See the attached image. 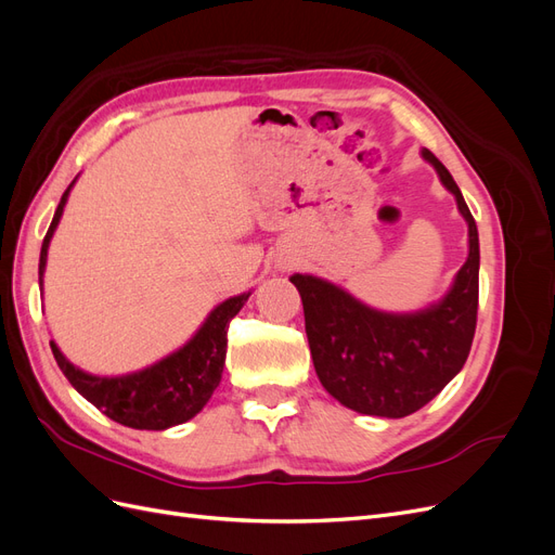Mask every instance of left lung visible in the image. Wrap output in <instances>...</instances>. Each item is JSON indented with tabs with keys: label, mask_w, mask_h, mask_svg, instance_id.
Returning a JSON list of instances; mask_svg holds the SVG:
<instances>
[{
	"label": "left lung",
	"mask_w": 555,
	"mask_h": 555,
	"mask_svg": "<svg viewBox=\"0 0 555 555\" xmlns=\"http://www.w3.org/2000/svg\"><path fill=\"white\" fill-rule=\"evenodd\" d=\"M424 159L456 196L467 222V261L440 304L410 314L367 308L345 289L314 275L289 280L304 300L314 371L345 408L400 418L438 396L461 373L473 347L479 306V233L475 217L444 164L430 150Z\"/></svg>",
	"instance_id": "1"
}]
</instances>
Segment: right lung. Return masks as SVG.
I'll return each instance as SVG.
<instances>
[{
	"instance_id": "add662e5",
	"label": "right lung",
	"mask_w": 555,
	"mask_h": 555,
	"mask_svg": "<svg viewBox=\"0 0 555 555\" xmlns=\"http://www.w3.org/2000/svg\"><path fill=\"white\" fill-rule=\"evenodd\" d=\"M76 182V180H74ZM66 188L60 198L53 222L41 245L39 257V287L43 289V271L50 238L60 224L66 198L74 188ZM249 294L227 298L217 306L208 319L196 331L194 338L180 347L173 354L143 367L139 373L120 377H96L82 373L80 367L64 359L57 345L50 340V349L64 377L72 382L74 389L90 400L96 410H102L113 422L137 428V430H166L171 426L190 422L204 410L217 384L222 379L227 359V331L229 322L241 312Z\"/></svg>"
}]
</instances>
